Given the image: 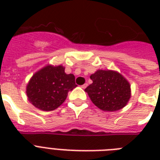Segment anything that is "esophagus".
Returning <instances> with one entry per match:
<instances>
[{"label": "esophagus", "mask_w": 160, "mask_h": 160, "mask_svg": "<svg viewBox=\"0 0 160 160\" xmlns=\"http://www.w3.org/2000/svg\"><path fill=\"white\" fill-rule=\"evenodd\" d=\"M87 85H88L87 83H85V84H84L83 85H81V88H83V89H85V88L87 87Z\"/></svg>", "instance_id": "34e87169"}]
</instances>
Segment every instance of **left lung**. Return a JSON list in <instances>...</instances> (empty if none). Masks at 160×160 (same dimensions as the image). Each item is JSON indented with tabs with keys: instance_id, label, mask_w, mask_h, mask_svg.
<instances>
[{
	"instance_id": "obj_1",
	"label": "left lung",
	"mask_w": 160,
	"mask_h": 160,
	"mask_svg": "<svg viewBox=\"0 0 160 160\" xmlns=\"http://www.w3.org/2000/svg\"><path fill=\"white\" fill-rule=\"evenodd\" d=\"M93 83L85 90L99 109L116 111L127 105L131 96L130 85L119 73L98 70L90 75Z\"/></svg>"
}]
</instances>
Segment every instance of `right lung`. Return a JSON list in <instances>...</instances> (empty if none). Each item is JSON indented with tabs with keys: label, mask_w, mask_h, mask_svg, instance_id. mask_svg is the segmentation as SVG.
Listing matches in <instances>:
<instances>
[{
	"label": "right lung",
	"mask_w": 160,
	"mask_h": 160,
	"mask_svg": "<svg viewBox=\"0 0 160 160\" xmlns=\"http://www.w3.org/2000/svg\"><path fill=\"white\" fill-rule=\"evenodd\" d=\"M75 75L65 74L62 65H48L35 74L26 86L29 101L43 111H51L61 105L68 92L77 85Z\"/></svg>",
	"instance_id": "obj_1"
}]
</instances>
